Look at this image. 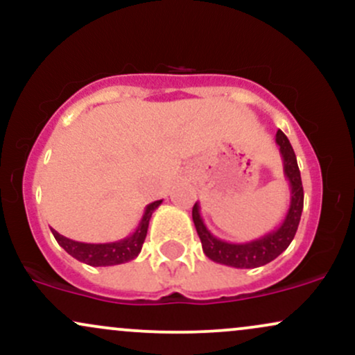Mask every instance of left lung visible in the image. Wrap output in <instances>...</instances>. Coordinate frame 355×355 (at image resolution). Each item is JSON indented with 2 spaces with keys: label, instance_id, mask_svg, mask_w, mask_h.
Listing matches in <instances>:
<instances>
[{
  "label": "left lung",
  "instance_id": "obj_1",
  "mask_svg": "<svg viewBox=\"0 0 355 355\" xmlns=\"http://www.w3.org/2000/svg\"><path fill=\"white\" fill-rule=\"evenodd\" d=\"M275 141L279 145L280 155H282L284 175L288 180V187H291V205H288L282 223L275 230L268 232L263 237L250 240V242H225V240L215 237L207 229L200 215V203L197 202L193 205L191 217H193L195 229H197L198 237H200L203 254L214 262L235 268L262 267L277 259L294 240L304 209L302 180H300V170L299 165H297L294 148H292L288 138L279 130L275 135Z\"/></svg>",
  "mask_w": 355,
  "mask_h": 355
}]
</instances>
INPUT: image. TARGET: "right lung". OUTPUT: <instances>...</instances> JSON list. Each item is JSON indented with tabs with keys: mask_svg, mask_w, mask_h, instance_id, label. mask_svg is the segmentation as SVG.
<instances>
[{
	"mask_svg": "<svg viewBox=\"0 0 355 355\" xmlns=\"http://www.w3.org/2000/svg\"><path fill=\"white\" fill-rule=\"evenodd\" d=\"M164 200H157L146 205L144 211V217H141L140 223H138L137 230L133 232L130 237L118 240V242H108V243H85V242H76V240L67 239L63 235H60L58 232L53 230L56 242L60 243V247H63L71 257H75L80 262L87 263L92 267H110V266H118V263H125L133 260L138 254L141 252V245H144L146 230H148L150 218L152 214L160 207V203Z\"/></svg>",
	"mask_w": 355,
	"mask_h": 355,
	"instance_id": "1",
	"label": "right lung"
}]
</instances>
